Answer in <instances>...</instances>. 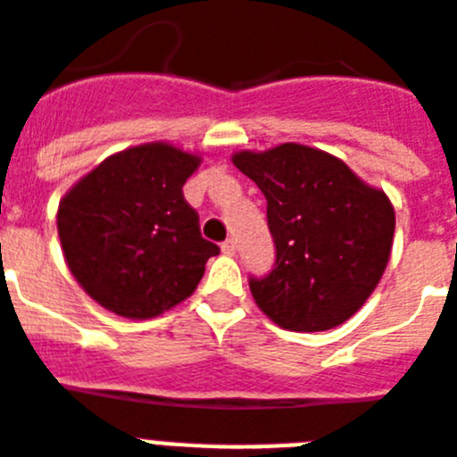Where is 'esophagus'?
Here are the masks:
<instances>
[{"instance_id":"obj_1","label":"esophagus","mask_w":457,"mask_h":457,"mask_svg":"<svg viewBox=\"0 0 457 457\" xmlns=\"http://www.w3.org/2000/svg\"><path fill=\"white\" fill-rule=\"evenodd\" d=\"M222 248V253H228V255H235L237 253V241L235 239H225L220 244Z\"/></svg>"}]
</instances>
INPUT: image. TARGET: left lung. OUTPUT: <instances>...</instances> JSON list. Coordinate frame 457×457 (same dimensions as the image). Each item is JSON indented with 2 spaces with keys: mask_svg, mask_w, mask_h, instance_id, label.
Returning <instances> with one entry per match:
<instances>
[{
  "mask_svg": "<svg viewBox=\"0 0 457 457\" xmlns=\"http://www.w3.org/2000/svg\"><path fill=\"white\" fill-rule=\"evenodd\" d=\"M237 169L267 199L274 265L251 277L255 303L288 331H328L357 312L383 277L395 209L350 166L307 145L239 152Z\"/></svg>",
  "mask_w": 457,
  "mask_h": 457,
  "instance_id": "8db88e82",
  "label": "left lung"
}]
</instances>
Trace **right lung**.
Segmentation results:
<instances>
[{"label": "right lung", "instance_id": "obj_1", "mask_svg": "<svg viewBox=\"0 0 457 457\" xmlns=\"http://www.w3.org/2000/svg\"><path fill=\"white\" fill-rule=\"evenodd\" d=\"M199 157L150 143L107 157L62 196L58 237L70 272L110 312L150 319L195 293L211 255L183 185Z\"/></svg>", "mask_w": 457, "mask_h": 457}]
</instances>
